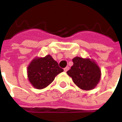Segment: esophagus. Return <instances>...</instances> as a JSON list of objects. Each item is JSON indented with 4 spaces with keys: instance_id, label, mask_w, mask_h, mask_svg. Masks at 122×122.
Here are the masks:
<instances>
[{
    "instance_id": "34e87169",
    "label": "esophagus",
    "mask_w": 122,
    "mask_h": 122,
    "mask_svg": "<svg viewBox=\"0 0 122 122\" xmlns=\"http://www.w3.org/2000/svg\"><path fill=\"white\" fill-rule=\"evenodd\" d=\"M69 69V66H67V67H66L64 69V72H67Z\"/></svg>"
}]
</instances>
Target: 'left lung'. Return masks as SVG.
Here are the masks:
<instances>
[{
  "instance_id": "obj_1",
  "label": "left lung",
  "mask_w": 122,
  "mask_h": 122,
  "mask_svg": "<svg viewBox=\"0 0 122 122\" xmlns=\"http://www.w3.org/2000/svg\"><path fill=\"white\" fill-rule=\"evenodd\" d=\"M73 66L67 74L72 77L74 83L83 90H90L99 83L101 70L93 60L76 57L72 60Z\"/></svg>"
}]
</instances>
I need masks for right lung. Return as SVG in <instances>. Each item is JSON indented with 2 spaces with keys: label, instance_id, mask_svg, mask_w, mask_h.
Segmentation results:
<instances>
[{
  "label": "right lung",
  "instance_id": "1",
  "mask_svg": "<svg viewBox=\"0 0 122 122\" xmlns=\"http://www.w3.org/2000/svg\"><path fill=\"white\" fill-rule=\"evenodd\" d=\"M63 71L48 55L43 58H36L30 62L27 67V77L34 87L41 90L49 85Z\"/></svg>",
  "mask_w": 122,
  "mask_h": 122
}]
</instances>
